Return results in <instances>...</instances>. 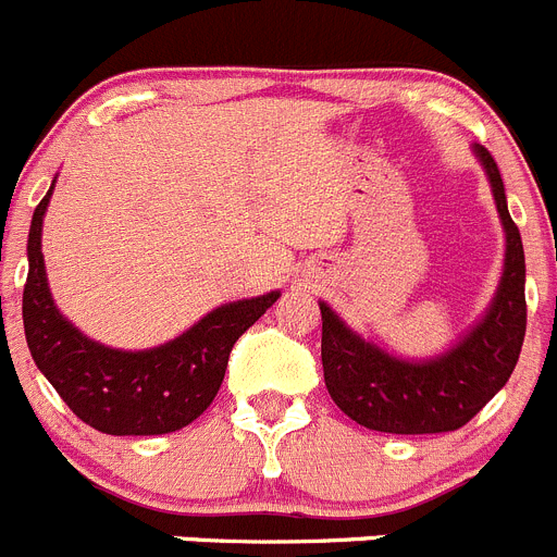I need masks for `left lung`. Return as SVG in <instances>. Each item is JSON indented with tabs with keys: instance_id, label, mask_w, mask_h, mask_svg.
<instances>
[{
	"instance_id": "obj_1",
	"label": "left lung",
	"mask_w": 557,
	"mask_h": 557,
	"mask_svg": "<svg viewBox=\"0 0 557 557\" xmlns=\"http://www.w3.org/2000/svg\"><path fill=\"white\" fill-rule=\"evenodd\" d=\"M475 154L486 168L505 228V268L488 312L456 348L428 361L397 359L354 334L331 306L320 304V354L329 395L350 420L370 431H458L503 389L519 361L528 325L522 237L508 215L497 162L483 146H475Z\"/></svg>"
}]
</instances>
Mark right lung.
I'll return each instance as SVG.
<instances>
[{"label":"right lung","mask_w":557,"mask_h":557,"mask_svg":"<svg viewBox=\"0 0 557 557\" xmlns=\"http://www.w3.org/2000/svg\"><path fill=\"white\" fill-rule=\"evenodd\" d=\"M52 190L35 207L27 243L22 314L35 364L65 406L101 433L157 436L190 425L215 400L234 342L268 312L278 293L218 306L160 348H104L58 312L46 284L40 228Z\"/></svg>","instance_id":"add662e5"}]
</instances>
